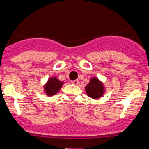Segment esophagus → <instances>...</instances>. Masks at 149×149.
<instances>
[{"label":"esophagus","instance_id":"esophagus-1","mask_svg":"<svg viewBox=\"0 0 149 149\" xmlns=\"http://www.w3.org/2000/svg\"><path fill=\"white\" fill-rule=\"evenodd\" d=\"M72 84H74V85H78V84H79V80H78V79H76V80H72Z\"/></svg>","mask_w":149,"mask_h":149}]
</instances>
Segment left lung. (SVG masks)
Instances as JSON below:
<instances>
[{
    "label": "left lung",
    "instance_id": "8db88e82",
    "mask_svg": "<svg viewBox=\"0 0 149 149\" xmlns=\"http://www.w3.org/2000/svg\"><path fill=\"white\" fill-rule=\"evenodd\" d=\"M85 91L88 97L92 99H99L104 96L105 93V87L97 77H93L91 79V81L85 86Z\"/></svg>",
    "mask_w": 149,
    "mask_h": 149
}]
</instances>
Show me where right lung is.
<instances>
[{
    "label": "right lung",
    "instance_id": "right-lung-1",
    "mask_svg": "<svg viewBox=\"0 0 149 149\" xmlns=\"http://www.w3.org/2000/svg\"><path fill=\"white\" fill-rule=\"evenodd\" d=\"M63 81H60L56 77H50L47 83L44 85V92L47 96L52 97L56 95L63 85Z\"/></svg>",
    "mask_w": 149,
    "mask_h": 149
}]
</instances>
